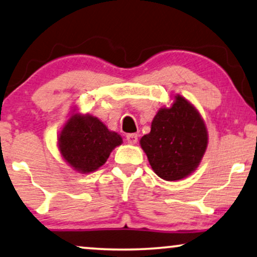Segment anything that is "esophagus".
<instances>
[{
	"mask_svg": "<svg viewBox=\"0 0 257 257\" xmlns=\"http://www.w3.org/2000/svg\"><path fill=\"white\" fill-rule=\"evenodd\" d=\"M126 140H127L128 144H137L138 142V135L137 133H128V135H126Z\"/></svg>",
	"mask_w": 257,
	"mask_h": 257,
	"instance_id": "34e87169",
	"label": "esophagus"
}]
</instances>
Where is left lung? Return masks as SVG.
<instances>
[{"label": "left lung", "instance_id": "1", "mask_svg": "<svg viewBox=\"0 0 257 257\" xmlns=\"http://www.w3.org/2000/svg\"><path fill=\"white\" fill-rule=\"evenodd\" d=\"M207 131L194 106L181 96L170 108H161L151 132L140 139L144 152L158 177L180 180L198 166L207 147Z\"/></svg>", "mask_w": 257, "mask_h": 257}]
</instances>
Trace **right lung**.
Wrapping results in <instances>:
<instances>
[{
  "mask_svg": "<svg viewBox=\"0 0 257 257\" xmlns=\"http://www.w3.org/2000/svg\"><path fill=\"white\" fill-rule=\"evenodd\" d=\"M120 144V136L108 131L103 122L90 115H73L59 135L63 158L82 173L99 168Z\"/></svg>",
  "mask_w": 257,
  "mask_h": 257,
  "instance_id": "right-lung-1",
  "label": "right lung"
}]
</instances>
